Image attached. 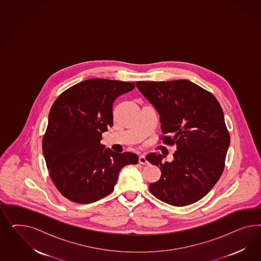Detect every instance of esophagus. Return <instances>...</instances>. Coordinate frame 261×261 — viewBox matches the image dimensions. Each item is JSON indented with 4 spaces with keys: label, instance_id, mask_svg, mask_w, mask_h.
I'll return each instance as SVG.
<instances>
[{
    "label": "esophagus",
    "instance_id": "34e87169",
    "mask_svg": "<svg viewBox=\"0 0 261 261\" xmlns=\"http://www.w3.org/2000/svg\"><path fill=\"white\" fill-rule=\"evenodd\" d=\"M139 164H141V165H147L148 164V162L146 161V159H145V156L144 155H141L140 157H139Z\"/></svg>",
    "mask_w": 261,
    "mask_h": 261
}]
</instances>
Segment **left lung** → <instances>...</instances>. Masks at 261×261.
<instances>
[{
  "label": "left lung",
  "mask_w": 261,
  "mask_h": 261,
  "mask_svg": "<svg viewBox=\"0 0 261 261\" xmlns=\"http://www.w3.org/2000/svg\"><path fill=\"white\" fill-rule=\"evenodd\" d=\"M136 86L160 115L163 142L176 145L173 161L150 153L146 160L162 172L149 186L159 200L176 206L190 205L219 180L229 145L221 106L213 94L187 79L138 81Z\"/></svg>",
  "instance_id": "obj_1"
}]
</instances>
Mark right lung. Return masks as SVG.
Masks as SVG:
<instances>
[{
    "label": "right lung",
    "instance_id": "right-lung-1",
    "mask_svg": "<svg viewBox=\"0 0 261 261\" xmlns=\"http://www.w3.org/2000/svg\"><path fill=\"white\" fill-rule=\"evenodd\" d=\"M134 82L93 79L66 90L53 104L42 147L49 176L64 197L89 204L110 194L131 152L117 154L100 143L113 126V104Z\"/></svg>",
    "mask_w": 261,
    "mask_h": 261
}]
</instances>
